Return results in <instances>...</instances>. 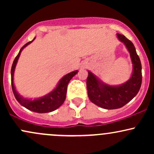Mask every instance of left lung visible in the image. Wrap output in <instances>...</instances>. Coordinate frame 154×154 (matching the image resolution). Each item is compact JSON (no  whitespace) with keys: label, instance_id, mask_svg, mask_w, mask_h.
I'll list each match as a JSON object with an SVG mask.
<instances>
[{"label":"left lung","instance_id":"8db88e82","mask_svg":"<svg viewBox=\"0 0 154 154\" xmlns=\"http://www.w3.org/2000/svg\"><path fill=\"white\" fill-rule=\"evenodd\" d=\"M116 36L125 44L130 54L133 72L130 79L118 86H111L99 81L88 71L87 89L92 103L105 109H116L124 106L138 93L142 83V66L133 43L125 35L117 33Z\"/></svg>","mask_w":154,"mask_h":154}]
</instances>
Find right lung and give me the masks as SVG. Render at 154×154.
I'll return each instance as SVG.
<instances>
[{
    "label": "right lung",
    "mask_w": 154,
    "mask_h": 154,
    "mask_svg": "<svg viewBox=\"0 0 154 154\" xmlns=\"http://www.w3.org/2000/svg\"><path fill=\"white\" fill-rule=\"evenodd\" d=\"M28 42L25 45L23 46L19 51L18 55L16 56L15 59L14 60L13 64L11 66V87L12 91H13L14 95L16 99L19 102L21 105L25 107L26 109H29V110L35 111L37 113H48L51 112V111L56 110L59 106L63 103L65 99H66V95L67 91V85H68L69 82L71 80L72 77L75 76L76 74L78 72L77 70L76 71L72 72L70 73L67 74L61 78V80L59 81V84L56 86V88L51 92L50 93L45 95V96L42 97L38 99L31 100V99H26V98H23L20 95L17 93L16 91L14 85V69L16 65H17V61H18L19 56H20L21 52L25 48L26 45L30 44L33 40Z\"/></svg>",
    "instance_id": "add662e5"
}]
</instances>
